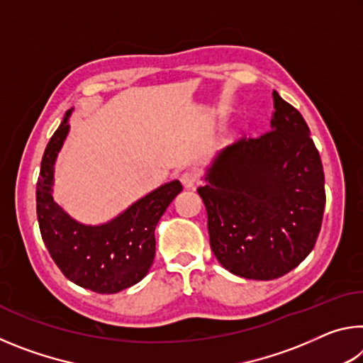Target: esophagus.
<instances>
[{
    "instance_id": "1",
    "label": "esophagus",
    "mask_w": 363,
    "mask_h": 363,
    "mask_svg": "<svg viewBox=\"0 0 363 363\" xmlns=\"http://www.w3.org/2000/svg\"><path fill=\"white\" fill-rule=\"evenodd\" d=\"M181 182L184 184V187H194L196 182H199V176H196L194 171H184L181 174Z\"/></svg>"
}]
</instances>
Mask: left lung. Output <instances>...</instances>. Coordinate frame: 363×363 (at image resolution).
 <instances>
[{"label":"left lung","instance_id":"1","mask_svg":"<svg viewBox=\"0 0 363 363\" xmlns=\"http://www.w3.org/2000/svg\"><path fill=\"white\" fill-rule=\"evenodd\" d=\"M269 131L220 152L196 189L220 266L272 280L299 266L322 227L325 177L307 123L274 91Z\"/></svg>","mask_w":363,"mask_h":363}]
</instances>
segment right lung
Segmentation results:
<instances>
[{
    "label": "right lung",
    "instance_id": "obj_1",
    "mask_svg": "<svg viewBox=\"0 0 363 363\" xmlns=\"http://www.w3.org/2000/svg\"><path fill=\"white\" fill-rule=\"evenodd\" d=\"M69 115L60 123L43 153L36 182V216L41 238L67 279L101 294L118 293L143 280L155 257V227L181 182L173 181L102 225H83L67 216L51 195L57 152L69 133Z\"/></svg>",
    "mask_w": 363,
    "mask_h": 363
}]
</instances>
